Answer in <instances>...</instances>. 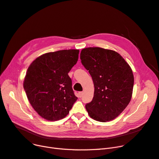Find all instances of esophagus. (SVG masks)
<instances>
[{
	"instance_id": "34e87169",
	"label": "esophagus",
	"mask_w": 159,
	"mask_h": 159,
	"mask_svg": "<svg viewBox=\"0 0 159 159\" xmlns=\"http://www.w3.org/2000/svg\"><path fill=\"white\" fill-rule=\"evenodd\" d=\"M83 94H84V93H83V92H80V93H78V95H79V97H80V98H81V97L83 96Z\"/></svg>"
}]
</instances>
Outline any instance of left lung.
<instances>
[{"label": "left lung", "instance_id": "1", "mask_svg": "<svg viewBox=\"0 0 159 159\" xmlns=\"http://www.w3.org/2000/svg\"><path fill=\"white\" fill-rule=\"evenodd\" d=\"M80 59L94 86L93 100L85 105L88 114L102 122L114 120L131 99L134 76L130 66L116 52L99 47L84 48Z\"/></svg>", "mask_w": 159, "mask_h": 159}]
</instances>
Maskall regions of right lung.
I'll use <instances>...</instances> for the list:
<instances>
[{
  "instance_id": "1",
  "label": "right lung",
  "mask_w": 159,
  "mask_h": 159,
  "mask_svg": "<svg viewBox=\"0 0 159 159\" xmlns=\"http://www.w3.org/2000/svg\"><path fill=\"white\" fill-rule=\"evenodd\" d=\"M79 50L48 52L28 67L23 84L28 99L43 118L56 121L65 117L78 98L68 73L76 64Z\"/></svg>"
}]
</instances>
